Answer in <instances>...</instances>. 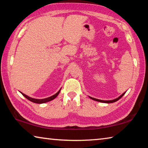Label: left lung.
I'll use <instances>...</instances> for the list:
<instances>
[{
    "label": "left lung",
    "mask_w": 148,
    "mask_h": 148,
    "mask_svg": "<svg viewBox=\"0 0 148 148\" xmlns=\"http://www.w3.org/2000/svg\"><path fill=\"white\" fill-rule=\"evenodd\" d=\"M125 92H123V93L121 95H120V96L118 97V98L115 99H114V100H111V101H102V100H99V99H97L92 98V97H89V98H90V99H92V100H94V101H98V102H103V103H113V102H116V101H118V100H119L120 99H121V97H122L123 96V95H125Z\"/></svg>",
    "instance_id": "1"
}]
</instances>
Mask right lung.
Masks as SVG:
<instances>
[{
  "mask_svg": "<svg viewBox=\"0 0 148 148\" xmlns=\"http://www.w3.org/2000/svg\"><path fill=\"white\" fill-rule=\"evenodd\" d=\"M61 89H60L59 91L53 95H52V96L49 97H47V98L46 99H33V98H31V97H28L27 95L23 94V92H21V94L23 95V96L25 97L26 99H27L29 100V101H31L32 102H34V103H37V104H42V103H45V102H49V101H51L52 100H53L54 99H56V97L58 96V95L59 94L60 91H61Z\"/></svg>",
  "mask_w": 148,
  "mask_h": 148,
  "instance_id": "right-lung-1",
  "label": "right lung"
}]
</instances>
